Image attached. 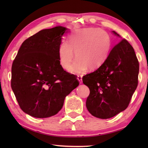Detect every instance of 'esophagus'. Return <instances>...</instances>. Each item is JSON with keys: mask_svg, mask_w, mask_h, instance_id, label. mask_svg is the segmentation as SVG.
<instances>
[{"mask_svg": "<svg viewBox=\"0 0 148 148\" xmlns=\"http://www.w3.org/2000/svg\"><path fill=\"white\" fill-rule=\"evenodd\" d=\"M77 79L78 81H79L80 83H82V82H83V81H82V76H77Z\"/></svg>", "mask_w": 148, "mask_h": 148, "instance_id": "obj_1", "label": "esophagus"}]
</instances>
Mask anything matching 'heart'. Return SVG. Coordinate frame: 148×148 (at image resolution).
<instances>
[{
  "label": "heart",
  "instance_id": "heart-1",
  "mask_svg": "<svg viewBox=\"0 0 148 148\" xmlns=\"http://www.w3.org/2000/svg\"><path fill=\"white\" fill-rule=\"evenodd\" d=\"M111 40L108 34L99 28H87L75 31L69 36V42L62 41L59 46L58 57L63 68L67 69L74 58L77 60L69 70L81 74L89 69L99 68L108 57Z\"/></svg>",
  "mask_w": 148,
  "mask_h": 148
}]
</instances>
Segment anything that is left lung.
Masks as SVG:
<instances>
[{
	"label": "left lung",
	"instance_id": "obj_1",
	"mask_svg": "<svg viewBox=\"0 0 148 148\" xmlns=\"http://www.w3.org/2000/svg\"><path fill=\"white\" fill-rule=\"evenodd\" d=\"M139 71L133 47L122 39L97 70L83 77L84 84L90 89L86 106L90 114L108 119L126 109L137 88Z\"/></svg>",
	"mask_w": 148,
	"mask_h": 148
}]
</instances>
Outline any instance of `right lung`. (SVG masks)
<instances>
[{"instance_id":"right-lung-1","label":"right lung","mask_w":148,"mask_h":148,"mask_svg":"<svg viewBox=\"0 0 148 148\" xmlns=\"http://www.w3.org/2000/svg\"><path fill=\"white\" fill-rule=\"evenodd\" d=\"M68 29H44L22 43L11 69V88L22 111L38 118L60 111L66 96L79 85L62 68L58 49Z\"/></svg>"}]
</instances>
